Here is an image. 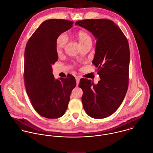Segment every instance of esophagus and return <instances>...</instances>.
<instances>
[{"instance_id": "1", "label": "esophagus", "mask_w": 153, "mask_h": 153, "mask_svg": "<svg viewBox=\"0 0 153 153\" xmlns=\"http://www.w3.org/2000/svg\"><path fill=\"white\" fill-rule=\"evenodd\" d=\"M76 83H77V86L79 85V83L80 82V77L79 76L76 77Z\"/></svg>"}]
</instances>
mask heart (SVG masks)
Returning <instances> with one entry per match:
<instances>
[{
	"label": "heart",
	"instance_id": "1",
	"mask_svg": "<svg viewBox=\"0 0 153 153\" xmlns=\"http://www.w3.org/2000/svg\"><path fill=\"white\" fill-rule=\"evenodd\" d=\"M76 37L79 41V42L82 47L83 45L89 44L92 43V38L90 36V35L84 31H79L76 33ZM67 42V35L62 33L60 34L56 41V50L58 53L60 52L61 50L64 48L65 47L66 43Z\"/></svg>",
	"mask_w": 153,
	"mask_h": 153
}]
</instances>
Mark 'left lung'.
I'll use <instances>...</instances> for the list:
<instances>
[{
  "instance_id": "left-lung-1",
  "label": "left lung",
  "mask_w": 153,
  "mask_h": 153,
  "mask_svg": "<svg viewBox=\"0 0 153 153\" xmlns=\"http://www.w3.org/2000/svg\"><path fill=\"white\" fill-rule=\"evenodd\" d=\"M75 25L91 32L97 39L92 63L97 68L100 80L94 85L88 79L80 80L83 106L91 117L105 118L118 109L128 90V42L120 27L109 19H84Z\"/></svg>"
}]
</instances>
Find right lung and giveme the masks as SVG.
Returning <instances> with one entry per match:
<instances>
[{"label":"right lung","mask_w":153,"mask_h":153,"mask_svg":"<svg viewBox=\"0 0 153 153\" xmlns=\"http://www.w3.org/2000/svg\"><path fill=\"white\" fill-rule=\"evenodd\" d=\"M73 22L48 19L43 22L28 39L25 50L24 82L31 104L47 118L62 117L67 110L72 90L76 86L73 76L56 80L52 65L58 60L57 36L73 27Z\"/></svg>","instance_id":"1"}]
</instances>
